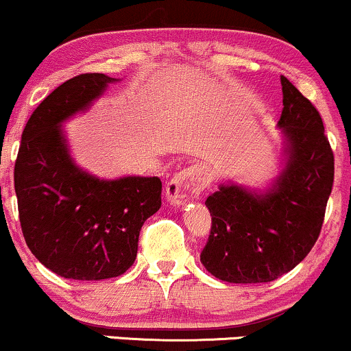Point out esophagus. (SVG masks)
<instances>
[{"label":"esophagus","instance_id":"1","mask_svg":"<svg viewBox=\"0 0 351 351\" xmlns=\"http://www.w3.org/2000/svg\"><path fill=\"white\" fill-rule=\"evenodd\" d=\"M209 183L208 170L203 165H193L176 173L167 184V199L173 206H181L188 201L198 199Z\"/></svg>","mask_w":351,"mask_h":351}]
</instances>
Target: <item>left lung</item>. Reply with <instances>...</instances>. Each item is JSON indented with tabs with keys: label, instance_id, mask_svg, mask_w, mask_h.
Listing matches in <instances>:
<instances>
[{
	"label": "left lung",
	"instance_id": "1",
	"mask_svg": "<svg viewBox=\"0 0 351 351\" xmlns=\"http://www.w3.org/2000/svg\"><path fill=\"white\" fill-rule=\"evenodd\" d=\"M280 171L264 189L221 181L208 196L211 232L201 263L216 279L259 284L305 259L324 223L333 186V152L308 99L282 75Z\"/></svg>",
	"mask_w": 351,
	"mask_h": 351
}]
</instances>
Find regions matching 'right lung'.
Masks as SVG:
<instances>
[{"instance_id":"1","label":"right lung","mask_w":351,"mask_h":351,"mask_svg":"<svg viewBox=\"0 0 351 351\" xmlns=\"http://www.w3.org/2000/svg\"><path fill=\"white\" fill-rule=\"evenodd\" d=\"M110 75L80 74L51 92L27 120L14 165V191L27 247L60 277L102 280L132 267L140 229L162 206L158 176L106 180L71 155L67 120L84 114Z\"/></svg>"}]
</instances>
